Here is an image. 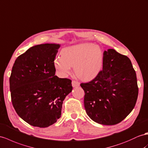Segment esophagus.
I'll return each instance as SVG.
<instances>
[{"label":"esophagus","instance_id":"obj_1","mask_svg":"<svg viewBox=\"0 0 148 148\" xmlns=\"http://www.w3.org/2000/svg\"><path fill=\"white\" fill-rule=\"evenodd\" d=\"M79 85H80V83H79L78 81H72V86H73V87H74V88H75V87H78L79 86Z\"/></svg>","mask_w":148,"mask_h":148}]
</instances>
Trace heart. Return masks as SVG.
Returning <instances> with one entry per match:
<instances>
[{
    "instance_id": "obj_1",
    "label": "heart",
    "mask_w": 148,
    "mask_h": 148,
    "mask_svg": "<svg viewBox=\"0 0 148 148\" xmlns=\"http://www.w3.org/2000/svg\"><path fill=\"white\" fill-rule=\"evenodd\" d=\"M103 62V52L99 45L82 43L63 48L60 57L54 59V66L62 76L69 74L73 67L79 79L88 81L99 73Z\"/></svg>"
}]
</instances>
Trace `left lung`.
<instances>
[{
	"label": "left lung",
	"instance_id": "left-lung-1",
	"mask_svg": "<svg viewBox=\"0 0 148 148\" xmlns=\"http://www.w3.org/2000/svg\"><path fill=\"white\" fill-rule=\"evenodd\" d=\"M84 108L94 122L114 125L134 109L138 96L136 74L127 56L109 49L103 53V67L96 77L81 83Z\"/></svg>",
	"mask_w": 148,
	"mask_h": 148
}]
</instances>
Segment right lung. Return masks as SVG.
<instances>
[{
  "instance_id": "add662e5",
  "label": "right lung",
  "mask_w": 148,
  "mask_h": 148,
  "mask_svg": "<svg viewBox=\"0 0 148 148\" xmlns=\"http://www.w3.org/2000/svg\"><path fill=\"white\" fill-rule=\"evenodd\" d=\"M59 44L29 48L16 59L11 72V100L17 114L33 126L47 127L61 116L62 105L73 89L72 81L59 78L54 60Z\"/></svg>"
}]
</instances>
